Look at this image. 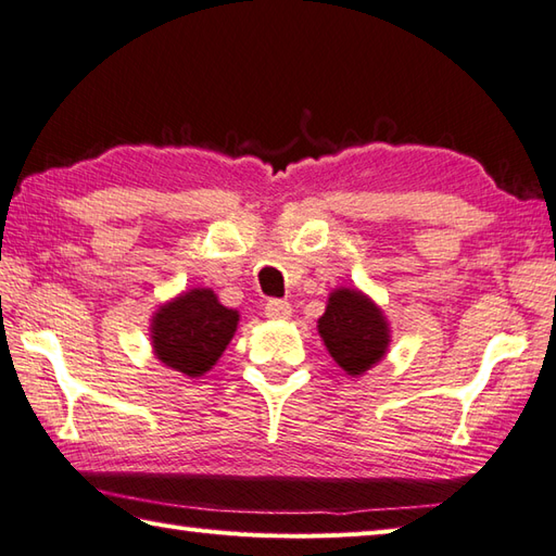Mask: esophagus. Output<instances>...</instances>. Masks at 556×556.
<instances>
[{
  "label": "esophagus",
  "instance_id": "34e87169",
  "mask_svg": "<svg viewBox=\"0 0 556 556\" xmlns=\"http://www.w3.org/2000/svg\"><path fill=\"white\" fill-rule=\"evenodd\" d=\"M265 315L269 320H289L291 317V303L281 299H269L265 303Z\"/></svg>",
  "mask_w": 556,
  "mask_h": 556
}]
</instances>
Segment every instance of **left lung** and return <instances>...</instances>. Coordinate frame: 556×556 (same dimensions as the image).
I'll list each match as a JSON object with an SVG mask.
<instances>
[{
    "mask_svg": "<svg viewBox=\"0 0 556 556\" xmlns=\"http://www.w3.org/2000/svg\"><path fill=\"white\" fill-rule=\"evenodd\" d=\"M317 329L327 351L349 375H363L382 361L389 329L380 308L361 291L339 289L329 296Z\"/></svg>",
    "mask_w": 556,
    "mask_h": 556,
    "instance_id": "left-lung-1",
    "label": "left lung"
}]
</instances>
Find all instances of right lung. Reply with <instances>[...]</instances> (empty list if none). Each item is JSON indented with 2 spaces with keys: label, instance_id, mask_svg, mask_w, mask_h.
<instances>
[{
  "label": "right lung",
  "instance_id": "right-lung-1",
  "mask_svg": "<svg viewBox=\"0 0 556 556\" xmlns=\"http://www.w3.org/2000/svg\"><path fill=\"white\" fill-rule=\"evenodd\" d=\"M236 325L239 313L224 308L210 289H193L162 305L152 320V346L172 370L200 377L227 349Z\"/></svg>",
  "mask_w": 556,
  "mask_h": 556
}]
</instances>
